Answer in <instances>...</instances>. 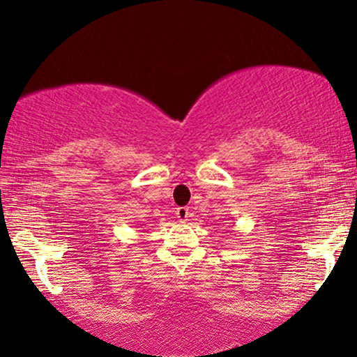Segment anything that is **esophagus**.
Returning <instances> with one entry per match:
<instances>
[{"label":"esophagus","instance_id":"obj_1","mask_svg":"<svg viewBox=\"0 0 357 357\" xmlns=\"http://www.w3.org/2000/svg\"><path fill=\"white\" fill-rule=\"evenodd\" d=\"M177 218H178L180 222L188 221V208H185V206L177 208Z\"/></svg>","mask_w":357,"mask_h":357}]
</instances>
